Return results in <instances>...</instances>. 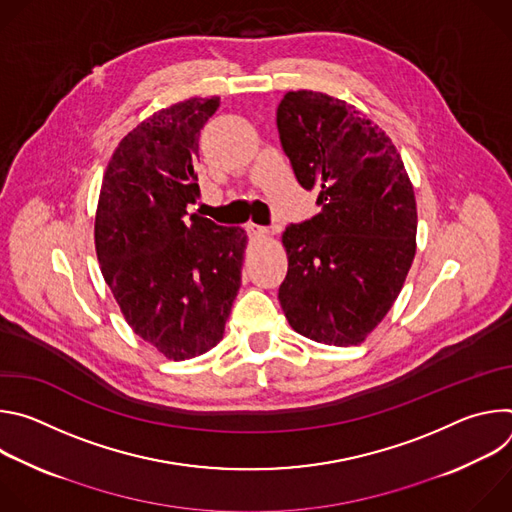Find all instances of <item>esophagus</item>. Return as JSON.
<instances>
[{
    "label": "esophagus",
    "instance_id": "esophagus-1",
    "mask_svg": "<svg viewBox=\"0 0 512 512\" xmlns=\"http://www.w3.org/2000/svg\"><path fill=\"white\" fill-rule=\"evenodd\" d=\"M245 231H247V235H249V237H253V239L265 237V235L269 233L265 227H259V225H253V223H249V225L245 227Z\"/></svg>",
    "mask_w": 512,
    "mask_h": 512
}]
</instances>
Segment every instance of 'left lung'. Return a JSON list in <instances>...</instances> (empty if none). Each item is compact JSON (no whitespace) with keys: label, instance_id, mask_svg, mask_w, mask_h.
I'll return each instance as SVG.
<instances>
[{"label":"left lung","instance_id":"obj_1","mask_svg":"<svg viewBox=\"0 0 512 512\" xmlns=\"http://www.w3.org/2000/svg\"><path fill=\"white\" fill-rule=\"evenodd\" d=\"M277 129L298 182L318 190L322 208L281 237V310L310 340L358 344L391 310L413 263V186L385 131L340 99L289 91Z\"/></svg>","mask_w":512,"mask_h":512}]
</instances>
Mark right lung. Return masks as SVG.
I'll use <instances>...</instances> for the list:
<instances>
[{
    "instance_id": "right-lung-1",
    "label": "right lung",
    "mask_w": 512,
    "mask_h": 512,
    "mask_svg": "<svg viewBox=\"0 0 512 512\" xmlns=\"http://www.w3.org/2000/svg\"><path fill=\"white\" fill-rule=\"evenodd\" d=\"M218 97L154 113L115 150L101 186L95 247L103 277L133 332L174 360L223 338L241 287L247 235L186 206L200 196L198 135Z\"/></svg>"
}]
</instances>
